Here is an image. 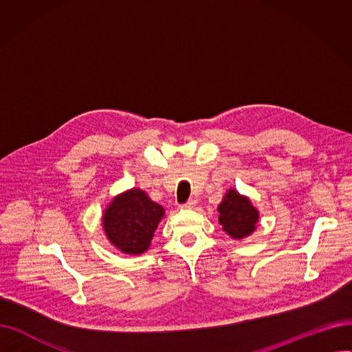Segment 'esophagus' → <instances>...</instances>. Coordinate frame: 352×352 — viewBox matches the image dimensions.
<instances>
[{"label":"esophagus","instance_id":"1","mask_svg":"<svg viewBox=\"0 0 352 352\" xmlns=\"http://www.w3.org/2000/svg\"><path fill=\"white\" fill-rule=\"evenodd\" d=\"M194 206H195V201H194V199H188L187 202H184V204H181L179 208H181V210H190V208H192Z\"/></svg>","mask_w":352,"mask_h":352}]
</instances>
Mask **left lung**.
Returning <instances> with one entry per match:
<instances>
[{"label":"left lung","instance_id":"8db88e82","mask_svg":"<svg viewBox=\"0 0 352 352\" xmlns=\"http://www.w3.org/2000/svg\"><path fill=\"white\" fill-rule=\"evenodd\" d=\"M219 224L232 238L241 239L255 230L258 211L251 206V201L230 190L223 202L218 206Z\"/></svg>","mask_w":352,"mask_h":352}]
</instances>
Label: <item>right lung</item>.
Here are the masks:
<instances>
[{
  "instance_id": "obj_1",
  "label": "right lung",
  "mask_w": 352,
  "mask_h": 352,
  "mask_svg": "<svg viewBox=\"0 0 352 352\" xmlns=\"http://www.w3.org/2000/svg\"><path fill=\"white\" fill-rule=\"evenodd\" d=\"M164 208L138 188L114 198L102 217V226L113 245L125 254H141L150 247Z\"/></svg>"
}]
</instances>
